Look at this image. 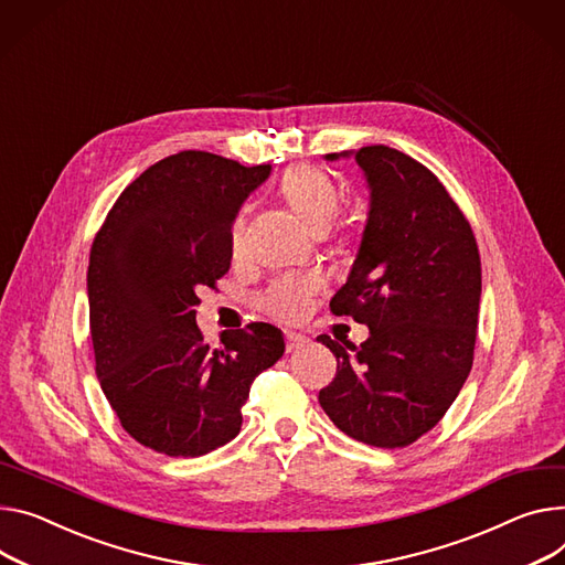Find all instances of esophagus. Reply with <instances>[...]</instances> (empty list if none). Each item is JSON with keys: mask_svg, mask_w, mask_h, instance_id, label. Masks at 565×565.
<instances>
[{"mask_svg": "<svg viewBox=\"0 0 565 565\" xmlns=\"http://www.w3.org/2000/svg\"><path fill=\"white\" fill-rule=\"evenodd\" d=\"M285 339H287V353L306 349V345L310 343V339L306 334H298V332H285Z\"/></svg>", "mask_w": 565, "mask_h": 565, "instance_id": "obj_1", "label": "esophagus"}]
</instances>
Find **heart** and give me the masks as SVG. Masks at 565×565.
<instances>
[{
	"instance_id": "obj_1",
	"label": "heart",
	"mask_w": 565,
	"mask_h": 565,
	"mask_svg": "<svg viewBox=\"0 0 565 565\" xmlns=\"http://www.w3.org/2000/svg\"><path fill=\"white\" fill-rule=\"evenodd\" d=\"M282 194L298 220L312 233H323L332 226L339 214L341 196L334 181L326 171L315 167L289 169L282 179ZM244 233V214H237L231 228V244L237 250ZM319 287L317 276L287 274L269 285L263 294V306L267 312L280 319H300L310 310L312 294Z\"/></svg>"
}]
</instances>
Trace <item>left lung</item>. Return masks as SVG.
<instances>
[{
	"mask_svg": "<svg viewBox=\"0 0 565 565\" xmlns=\"http://www.w3.org/2000/svg\"><path fill=\"white\" fill-rule=\"evenodd\" d=\"M355 158L369 188L362 242L330 310L369 326L360 345L317 337L337 358L319 403L343 431L405 448L437 425L470 373L482 265L470 224L434 173L373 145Z\"/></svg>",
	"mask_w": 565,
	"mask_h": 565,
	"instance_id": "obj_1",
	"label": "left lung"
}]
</instances>
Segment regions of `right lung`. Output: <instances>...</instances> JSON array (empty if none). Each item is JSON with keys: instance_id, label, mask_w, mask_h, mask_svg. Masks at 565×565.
I'll use <instances>...</instances> for the list:
<instances>
[{"instance_id": "right-lung-1", "label": "right lung", "mask_w": 565, "mask_h": 565, "mask_svg": "<svg viewBox=\"0 0 565 565\" xmlns=\"http://www.w3.org/2000/svg\"><path fill=\"white\" fill-rule=\"evenodd\" d=\"M271 164L244 167L181 151L128 185L90 250L88 302L97 377L121 427L169 457L233 441L257 373L285 353L271 323L220 332L196 326V289L231 269V228Z\"/></svg>"}]
</instances>
